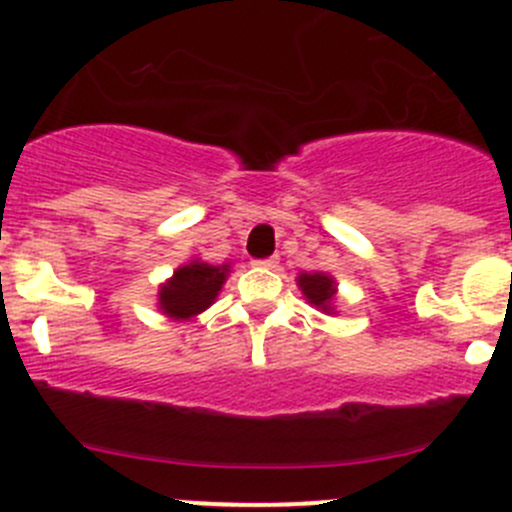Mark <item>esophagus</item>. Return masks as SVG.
Segmentation results:
<instances>
[{
  "mask_svg": "<svg viewBox=\"0 0 512 512\" xmlns=\"http://www.w3.org/2000/svg\"><path fill=\"white\" fill-rule=\"evenodd\" d=\"M255 265H257V267H277V257H275V255L265 257V260H257Z\"/></svg>",
  "mask_w": 512,
  "mask_h": 512,
  "instance_id": "obj_1",
  "label": "esophagus"
}]
</instances>
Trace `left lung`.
Listing matches in <instances>:
<instances>
[{
    "label": "left lung",
    "mask_w": 512,
    "mask_h": 512,
    "mask_svg": "<svg viewBox=\"0 0 512 512\" xmlns=\"http://www.w3.org/2000/svg\"><path fill=\"white\" fill-rule=\"evenodd\" d=\"M297 287L302 289L304 299L324 314H337V280L329 272H299Z\"/></svg>",
    "instance_id": "8db88e82"
}]
</instances>
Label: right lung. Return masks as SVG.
<instances>
[{
	"label": "right lung",
	"instance_id": "right-lung-1",
	"mask_svg": "<svg viewBox=\"0 0 512 512\" xmlns=\"http://www.w3.org/2000/svg\"><path fill=\"white\" fill-rule=\"evenodd\" d=\"M227 275H230V262L210 265L193 257L158 287V309L175 322H185L215 304Z\"/></svg>",
	"mask_w": 512,
	"mask_h": 512
}]
</instances>
